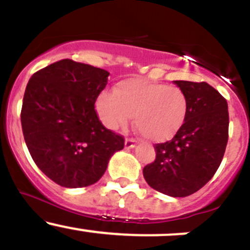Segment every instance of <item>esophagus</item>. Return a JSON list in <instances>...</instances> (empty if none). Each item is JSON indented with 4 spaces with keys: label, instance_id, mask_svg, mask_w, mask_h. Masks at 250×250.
I'll use <instances>...</instances> for the list:
<instances>
[{
    "label": "esophagus",
    "instance_id": "34e87169",
    "mask_svg": "<svg viewBox=\"0 0 250 250\" xmlns=\"http://www.w3.org/2000/svg\"><path fill=\"white\" fill-rule=\"evenodd\" d=\"M125 148H133L135 147V140L132 139V138H127L125 141Z\"/></svg>",
    "mask_w": 250,
    "mask_h": 250
}]
</instances>
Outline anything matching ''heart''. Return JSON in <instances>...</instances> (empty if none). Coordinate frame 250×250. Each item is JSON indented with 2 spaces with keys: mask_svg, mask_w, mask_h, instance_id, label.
Here are the masks:
<instances>
[{
  "mask_svg": "<svg viewBox=\"0 0 250 250\" xmlns=\"http://www.w3.org/2000/svg\"><path fill=\"white\" fill-rule=\"evenodd\" d=\"M95 109L110 129L135 125L146 139L163 143L175 137L185 123L188 98L181 88L145 78H128L115 90L100 93Z\"/></svg>",
  "mask_w": 250,
  "mask_h": 250,
  "instance_id": "heart-1",
  "label": "heart"
}]
</instances>
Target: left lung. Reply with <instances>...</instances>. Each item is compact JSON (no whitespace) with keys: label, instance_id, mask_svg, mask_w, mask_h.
Wrapping results in <instances>:
<instances>
[{"label":"left lung","instance_id":"left-lung-1","mask_svg":"<svg viewBox=\"0 0 250 250\" xmlns=\"http://www.w3.org/2000/svg\"><path fill=\"white\" fill-rule=\"evenodd\" d=\"M188 98V117L172 140L155 144L156 158L143 169L146 183L172 197L202 188L218 170L229 139L225 98L206 82L174 81Z\"/></svg>","mask_w":250,"mask_h":250}]
</instances>
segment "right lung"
Segmentation results:
<instances>
[{
    "label": "right lung",
    "instance_id": "obj_1",
    "mask_svg": "<svg viewBox=\"0 0 250 250\" xmlns=\"http://www.w3.org/2000/svg\"><path fill=\"white\" fill-rule=\"evenodd\" d=\"M109 72L62 59L32 75L22 99V134L37 167L62 188H85L105 173L125 138L100 122L95 102Z\"/></svg>",
    "mask_w": 250,
    "mask_h": 250
}]
</instances>
